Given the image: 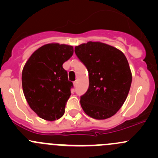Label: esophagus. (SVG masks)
Masks as SVG:
<instances>
[{
	"label": "esophagus",
	"mask_w": 158,
	"mask_h": 158,
	"mask_svg": "<svg viewBox=\"0 0 158 158\" xmlns=\"http://www.w3.org/2000/svg\"><path fill=\"white\" fill-rule=\"evenodd\" d=\"M77 83H78L77 81H75V82H73V85H74V87H76V86H77Z\"/></svg>",
	"instance_id": "esophagus-1"
}]
</instances>
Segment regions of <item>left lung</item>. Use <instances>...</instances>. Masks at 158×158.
<instances>
[{
  "label": "left lung",
  "mask_w": 158,
  "mask_h": 158,
  "mask_svg": "<svg viewBox=\"0 0 158 158\" xmlns=\"http://www.w3.org/2000/svg\"><path fill=\"white\" fill-rule=\"evenodd\" d=\"M89 72V85L80 98L85 114L102 120L114 115L126 100L132 81L128 62L114 47L89 41L75 47Z\"/></svg>",
  "instance_id": "1"
}]
</instances>
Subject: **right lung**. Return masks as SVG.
Returning a JSON list of instances; mask_svg holds the SVG:
<instances>
[{
    "instance_id": "add662e5",
    "label": "right lung",
    "mask_w": 158,
    "mask_h": 158,
    "mask_svg": "<svg viewBox=\"0 0 158 158\" xmlns=\"http://www.w3.org/2000/svg\"><path fill=\"white\" fill-rule=\"evenodd\" d=\"M73 54V47L49 44L36 49L22 72V87L31 109L41 118L55 121L65 112L73 82L63 64Z\"/></svg>"
}]
</instances>
